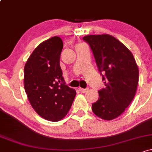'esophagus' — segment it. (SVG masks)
Returning a JSON list of instances; mask_svg holds the SVG:
<instances>
[{
    "instance_id": "obj_1",
    "label": "esophagus",
    "mask_w": 152,
    "mask_h": 152,
    "mask_svg": "<svg viewBox=\"0 0 152 152\" xmlns=\"http://www.w3.org/2000/svg\"><path fill=\"white\" fill-rule=\"evenodd\" d=\"M88 89H87V88L85 89V88H79V91H80L81 93H86V91H88Z\"/></svg>"
}]
</instances>
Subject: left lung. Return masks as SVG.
Returning <instances> with one entry per match:
<instances>
[{
    "label": "left lung",
    "mask_w": 152,
    "mask_h": 152,
    "mask_svg": "<svg viewBox=\"0 0 152 152\" xmlns=\"http://www.w3.org/2000/svg\"><path fill=\"white\" fill-rule=\"evenodd\" d=\"M83 40L91 46L105 87L92 104L94 113L104 120L116 119L134 98L138 83V68L130 50L108 34L90 35Z\"/></svg>",
    "instance_id": "8db88e82"
}]
</instances>
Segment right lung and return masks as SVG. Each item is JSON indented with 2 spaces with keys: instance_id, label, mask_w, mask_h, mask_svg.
Instances as JSON below:
<instances>
[{
  "instance_id": "1",
  "label": "right lung",
  "mask_w": 152,
  "mask_h": 152,
  "mask_svg": "<svg viewBox=\"0 0 152 152\" xmlns=\"http://www.w3.org/2000/svg\"><path fill=\"white\" fill-rule=\"evenodd\" d=\"M63 42L53 37L42 42L27 59L24 87L31 106L45 120L58 122L67 115L76 91L64 85L59 64Z\"/></svg>"
}]
</instances>
